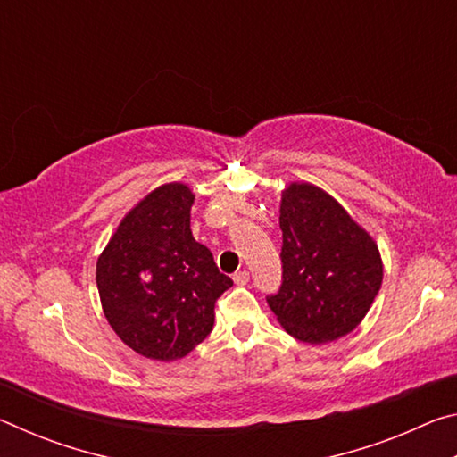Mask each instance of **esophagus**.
I'll return each instance as SVG.
<instances>
[{
    "mask_svg": "<svg viewBox=\"0 0 457 457\" xmlns=\"http://www.w3.org/2000/svg\"><path fill=\"white\" fill-rule=\"evenodd\" d=\"M234 282L237 286H245L247 282H250V272H247V270H239V272L234 274Z\"/></svg>",
    "mask_w": 457,
    "mask_h": 457,
    "instance_id": "1",
    "label": "esophagus"
}]
</instances>
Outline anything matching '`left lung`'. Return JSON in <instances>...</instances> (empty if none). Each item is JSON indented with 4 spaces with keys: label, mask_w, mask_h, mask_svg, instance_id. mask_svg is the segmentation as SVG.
Wrapping results in <instances>:
<instances>
[{
    "label": "left lung",
    "mask_w": 457,
    "mask_h": 457,
    "mask_svg": "<svg viewBox=\"0 0 457 457\" xmlns=\"http://www.w3.org/2000/svg\"><path fill=\"white\" fill-rule=\"evenodd\" d=\"M282 286L268 306L284 330L320 345L365 319L383 282L375 239L327 191L290 183L282 191Z\"/></svg>",
    "instance_id": "8db88e82"
}]
</instances>
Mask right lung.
I'll list each match as a JSON object with an SVG mask.
<instances>
[{
    "label": "right lung",
    "instance_id": "obj_1",
    "mask_svg": "<svg viewBox=\"0 0 457 457\" xmlns=\"http://www.w3.org/2000/svg\"><path fill=\"white\" fill-rule=\"evenodd\" d=\"M193 191L165 183L119 223L96 262V286L108 324L135 353L175 361L210 335L215 300L231 278L191 234Z\"/></svg>",
    "mask_w": 457,
    "mask_h": 457
}]
</instances>
